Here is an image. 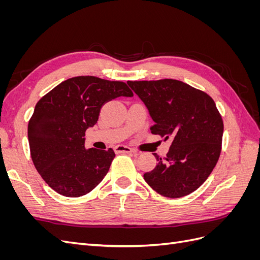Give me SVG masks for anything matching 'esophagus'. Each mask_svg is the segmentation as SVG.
<instances>
[{"instance_id": "1", "label": "esophagus", "mask_w": 260, "mask_h": 260, "mask_svg": "<svg viewBox=\"0 0 260 260\" xmlns=\"http://www.w3.org/2000/svg\"><path fill=\"white\" fill-rule=\"evenodd\" d=\"M115 152L117 154H129V153H133V149L125 145H117L115 147Z\"/></svg>"}]
</instances>
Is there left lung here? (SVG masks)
<instances>
[{
  "mask_svg": "<svg viewBox=\"0 0 260 260\" xmlns=\"http://www.w3.org/2000/svg\"><path fill=\"white\" fill-rule=\"evenodd\" d=\"M154 120L153 135L172 139L167 156L154 154L158 164L144 174L154 191L183 198L205 182L221 153L222 117L207 93L182 81H128Z\"/></svg>",
  "mask_w": 260,
  "mask_h": 260,
  "instance_id": "left-lung-1",
  "label": "left lung"
}]
</instances>
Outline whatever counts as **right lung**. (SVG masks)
<instances>
[{
  "label": "right lung",
  "mask_w": 260,
  "mask_h": 260,
  "mask_svg": "<svg viewBox=\"0 0 260 260\" xmlns=\"http://www.w3.org/2000/svg\"><path fill=\"white\" fill-rule=\"evenodd\" d=\"M118 96H133L127 83L79 76L62 81L39 100L28 123L30 155L55 192L79 198L106 176L114 149H85L83 137L98 122L102 106Z\"/></svg>",
  "instance_id": "right-lung-1"
}]
</instances>
